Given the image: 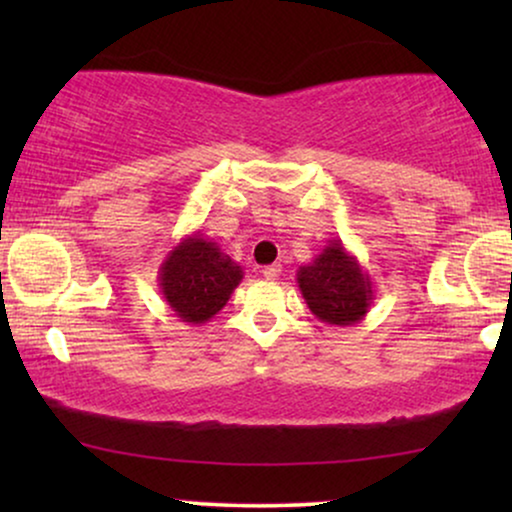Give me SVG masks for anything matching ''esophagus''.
<instances>
[{
	"instance_id": "34e87169",
	"label": "esophagus",
	"mask_w": 512,
	"mask_h": 512,
	"mask_svg": "<svg viewBox=\"0 0 512 512\" xmlns=\"http://www.w3.org/2000/svg\"><path fill=\"white\" fill-rule=\"evenodd\" d=\"M282 275V265H268V268H263V277L270 279V282H275V279Z\"/></svg>"
}]
</instances>
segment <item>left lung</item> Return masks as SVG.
<instances>
[{
  "label": "left lung",
  "mask_w": 512,
  "mask_h": 512,
  "mask_svg": "<svg viewBox=\"0 0 512 512\" xmlns=\"http://www.w3.org/2000/svg\"><path fill=\"white\" fill-rule=\"evenodd\" d=\"M298 289L307 307L328 326H354L366 319L373 305V279L340 237H333L321 254L298 268Z\"/></svg>",
  "instance_id": "8db88e82"
}]
</instances>
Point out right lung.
Returning a JSON list of instances; mask_svg holds the SVG:
<instances>
[{
	"instance_id": "add662e5",
	"label": "right lung",
	"mask_w": 512,
	"mask_h": 512,
	"mask_svg": "<svg viewBox=\"0 0 512 512\" xmlns=\"http://www.w3.org/2000/svg\"><path fill=\"white\" fill-rule=\"evenodd\" d=\"M242 277V265L198 230L167 251L158 270V286L174 317L202 326L226 307Z\"/></svg>"
}]
</instances>
